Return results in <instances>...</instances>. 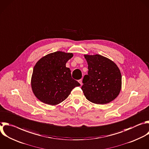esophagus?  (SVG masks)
Segmentation results:
<instances>
[{
    "mask_svg": "<svg viewBox=\"0 0 149 149\" xmlns=\"http://www.w3.org/2000/svg\"><path fill=\"white\" fill-rule=\"evenodd\" d=\"M78 82H79V83L81 84V85H82V79H79V80H78Z\"/></svg>",
    "mask_w": 149,
    "mask_h": 149,
    "instance_id": "1",
    "label": "esophagus"
}]
</instances>
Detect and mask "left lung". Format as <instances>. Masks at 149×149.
Wrapping results in <instances>:
<instances>
[{"instance_id": "obj_1", "label": "left lung", "mask_w": 149, "mask_h": 149, "mask_svg": "<svg viewBox=\"0 0 149 149\" xmlns=\"http://www.w3.org/2000/svg\"><path fill=\"white\" fill-rule=\"evenodd\" d=\"M88 67L81 89L87 100L96 104H107L119 95L122 75L117 65L102 56L84 55Z\"/></svg>"}]
</instances>
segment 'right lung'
<instances>
[{
	"instance_id": "1",
	"label": "right lung",
	"mask_w": 149,
	"mask_h": 149,
	"mask_svg": "<svg viewBox=\"0 0 149 149\" xmlns=\"http://www.w3.org/2000/svg\"><path fill=\"white\" fill-rule=\"evenodd\" d=\"M73 54L56 52L40 58L34 67L31 79L33 93L41 102L56 105L68 97L80 84L72 78L67 62Z\"/></svg>"
}]
</instances>
